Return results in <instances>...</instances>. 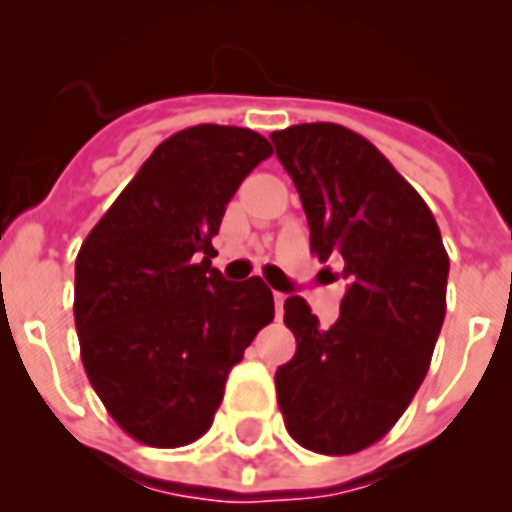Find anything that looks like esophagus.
<instances>
[{
    "instance_id": "1",
    "label": "esophagus",
    "mask_w": 512,
    "mask_h": 512,
    "mask_svg": "<svg viewBox=\"0 0 512 512\" xmlns=\"http://www.w3.org/2000/svg\"><path fill=\"white\" fill-rule=\"evenodd\" d=\"M285 292H274V305H277V316H282V310H285Z\"/></svg>"
}]
</instances>
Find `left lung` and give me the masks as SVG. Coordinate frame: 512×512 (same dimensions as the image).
Masks as SVG:
<instances>
[{"instance_id":"left-lung-1","label":"left lung","mask_w":512,"mask_h":512,"mask_svg":"<svg viewBox=\"0 0 512 512\" xmlns=\"http://www.w3.org/2000/svg\"><path fill=\"white\" fill-rule=\"evenodd\" d=\"M272 142L303 202L310 253L342 259L349 279L331 329L303 298L285 300L298 349L274 375L277 401L303 448L349 456L378 443L425 381L448 253L425 199L357 131L318 121L274 131Z\"/></svg>"}]
</instances>
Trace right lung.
I'll list each match as a JSON object with an SVG mask.
<instances>
[{
    "mask_svg": "<svg viewBox=\"0 0 512 512\" xmlns=\"http://www.w3.org/2000/svg\"><path fill=\"white\" fill-rule=\"evenodd\" d=\"M261 134L199 124L155 147L74 264V326L95 393L152 448L212 427L227 375L274 318L261 277L227 282L212 238L243 178L272 155Z\"/></svg>",
    "mask_w": 512,
    "mask_h": 512,
    "instance_id": "1",
    "label": "right lung"
}]
</instances>
